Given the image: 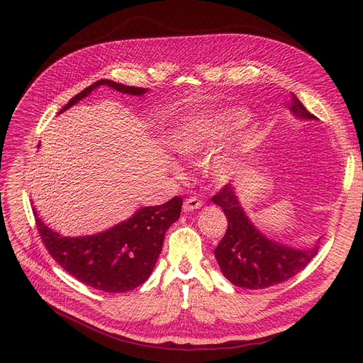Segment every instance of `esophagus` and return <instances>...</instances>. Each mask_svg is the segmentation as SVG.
<instances>
[{
    "instance_id": "esophagus-1",
    "label": "esophagus",
    "mask_w": 363,
    "mask_h": 363,
    "mask_svg": "<svg viewBox=\"0 0 363 363\" xmlns=\"http://www.w3.org/2000/svg\"><path fill=\"white\" fill-rule=\"evenodd\" d=\"M203 206V201L197 197H189L184 201V212H193L196 208H200Z\"/></svg>"
}]
</instances>
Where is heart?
Segmentation results:
<instances>
[{"label": "heart", "mask_w": 363, "mask_h": 363, "mask_svg": "<svg viewBox=\"0 0 363 363\" xmlns=\"http://www.w3.org/2000/svg\"><path fill=\"white\" fill-rule=\"evenodd\" d=\"M244 114L240 110L206 111L184 121L172 132L170 144L179 155L196 156L216 147L240 128ZM247 143L222 156L213 166V174L225 181L230 179L240 167Z\"/></svg>", "instance_id": "obj_1"}]
</instances>
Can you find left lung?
Returning a JSON list of instances; mask_svg holds the SVG:
<instances>
[{"mask_svg": "<svg viewBox=\"0 0 363 363\" xmlns=\"http://www.w3.org/2000/svg\"><path fill=\"white\" fill-rule=\"evenodd\" d=\"M291 97L290 110L296 118L316 119L294 94ZM212 201L222 207L228 219L226 233L216 245L215 257L222 274L237 287L260 290L281 284L303 271L318 255L316 244L308 249H294L266 238L244 213L230 184L215 194Z\"/></svg>", "mask_w": 363, "mask_h": 363, "instance_id": "obj_1", "label": "left lung"}]
</instances>
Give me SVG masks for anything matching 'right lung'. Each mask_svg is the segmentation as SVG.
<instances>
[{
  "instance_id": "add662e5",
  "label": "right lung",
  "mask_w": 363,
  "mask_h": 363,
  "mask_svg": "<svg viewBox=\"0 0 363 363\" xmlns=\"http://www.w3.org/2000/svg\"><path fill=\"white\" fill-rule=\"evenodd\" d=\"M100 85L130 95L147 92L145 88L100 79L70 99L60 113L88 97ZM181 207V197L160 206L141 207L129 219L85 237H63L44 225L36 211L33 215L45 249L66 272L95 290L125 293L140 287L151 275L162 252L164 234L179 219Z\"/></svg>"
}]
</instances>
